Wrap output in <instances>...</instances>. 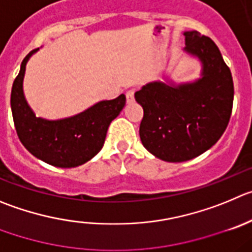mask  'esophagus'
I'll use <instances>...</instances> for the list:
<instances>
[{
    "mask_svg": "<svg viewBox=\"0 0 252 252\" xmlns=\"http://www.w3.org/2000/svg\"><path fill=\"white\" fill-rule=\"evenodd\" d=\"M126 102L128 103H133L134 102V91L133 89H130V91L126 92Z\"/></svg>",
    "mask_w": 252,
    "mask_h": 252,
    "instance_id": "1",
    "label": "esophagus"
}]
</instances>
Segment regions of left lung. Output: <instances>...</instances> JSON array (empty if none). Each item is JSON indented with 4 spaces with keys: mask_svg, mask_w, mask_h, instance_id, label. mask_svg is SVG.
Here are the masks:
<instances>
[{
    "mask_svg": "<svg viewBox=\"0 0 252 252\" xmlns=\"http://www.w3.org/2000/svg\"><path fill=\"white\" fill-rule=\"evenodd\" d=\"M184 52L201 65L200 77L175 83L149 82L134 97L144 110L143 145L164 161L180 163L210 149L224 134L234 100L231 72L218 46L197 31H185Z\"/></svg>",
    "mask_w": 252,
    "mask_h": 252,
    "instance_id": "1",
    "label": "left lung"
}]
</instances>
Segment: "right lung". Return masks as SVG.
I'll return each mask as SVG.
<instances>
[{"label": "right lung", "mask_w": 252, "mask_h": 252, "mask_svg": "<svg viewBox=\"0 0 252 252\" xmlns=\"http://www.w3.org/2000/svg\"><path fill=\"white\" fill-rule=\"evenodd\" d=\"M39 51H31L21 63L11 92L16 131L23 147L37 159L58 168H76L94 158L104 144L109 124L126 105V95L100 100L83 112L62 119L36 117L23 92L26 65Z\"/></svg>", "instance_id": "1"}]
</instances>
